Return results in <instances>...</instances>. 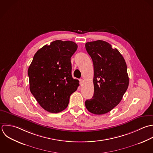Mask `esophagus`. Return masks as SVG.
Segmentation results:
<instances>
[{"label":"esophagus","mask_w":153,"mask_h":153,"mask_svg":"<svg viewBox=\"0 0 153 153\" xmlns=\"http://www.w3.org/2000/svg\"><path fill=\"white\" fill-rule=\"evenodd\" d=\"M83 83V79H80V84L82 85Z\"/></svg>","instance_id":"esophagus-1"}]
</instances>
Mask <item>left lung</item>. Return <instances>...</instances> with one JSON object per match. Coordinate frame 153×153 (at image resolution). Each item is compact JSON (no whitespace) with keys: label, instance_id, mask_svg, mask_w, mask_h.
<instances>
[{"label":"left lung","instance_id":"1","mask_svg":"<svg viewBox=\"0 0 153 153\" xmlns=\"http://www.w3.org/2000/svg\"><path fill=\"white\" fill-rule=\"evenodd\" d=\"M85 48L92 59L94 71V94L85 101V105L91 113L104 114L120 103L128 88L126 63L119 51L107 42H87Z\"/></svg>","mask_w":153,"mask_h":153}]
</instances>
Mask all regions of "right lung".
<instances>
[{
  "mask_svg": "<svg viewBox=\"0 0 153 153\" xmlns=\"http://www.w3.org/2000/svg\"><path fill=\"white\" fill-rule=\"evenodd\" d=\"M77 49L72 41L57 40L37 51L28 69L30 90L46 111L65 110L70 95L79 86L71 75V57Z\"/></svg>",
  "mask_w": 153,
  "mask_h": 153,
  "instance_id": "obj_1",
  "label": "right lung"
}]
</instances>
